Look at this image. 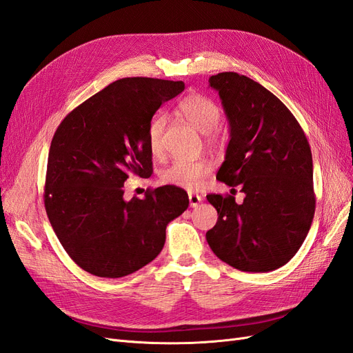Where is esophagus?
Instances as JSON below:
<instances>
[{"mask_svg": "<svg viewBox=\"0 0 353 353\" xmlns=\"http://www.w3.org/2000/svg\"><path fill=\"white\" fill-rule=\"evenodd\" d=\"M188 200H190V206H191V208H197V206L200 205V203H201L203 197L199 196V194H196V193H188Z\"/></svg>", "mask_w": 353, "mask_h": 353, "instance_id": "34e87169", "label": "esophagus"}]
</instances>
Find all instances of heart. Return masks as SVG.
<instances>
[{
    "mask_svg": "<svg viewBox=\"0 0 353 353\" xmlns=\"http://www.w3.org/2000/svg\"><path fill=\"white\" fill-rule=\"evenodd\" d=\"M176 110L196 131L205 134V144L208 147L219 145L221 135L215 131V126L221 119V109L215 101L203 94H188L178 103ZM165 126V117L157 116L148 128V147L153 156H160L162 153ZM210 170L212 165L206 160H175L162 170L160 179L163 184L191 191L203 187Z\"/></svg>",
    "mask_w": 353,
    "mask_h": 353,
    "instance_id": "1",
    "label": "heart"
}]
</instances>
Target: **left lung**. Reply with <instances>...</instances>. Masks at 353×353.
Instances as JSON below:
<instances>
[{"label": "left lung", "instance_id": "left-lung-1", "mask_svg": "<svg viewBox=\"0 0 353 353\" xmlns=\"http://www.w3.org/2000/svg\"><path fill=\"white\" fill-rule=\"evenodd\" d=\"M230 123L216 178L245 194H209L218 210L206 232L212 252L232 268L270 272L301 249L315 213L312 153L303 130L275 95L236 72L209 78Z\"/></svg>", "mask_w": 353, "mask_h": 353}]
</instances>
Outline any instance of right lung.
<instances>
[{
  "instance_id": "right-lung-1",
  "label": "right lung",
  "mask_w": 353,
  "mask_h": 353,
  "mask_svg": "<svg viewBox=\"0 0 353 353\" xmlns=\"http://www.w3.org/2000/svg\"><path fill=\"white\" fill-rule=\"evenodd\" d=\"M183 81L123 78L94 94L59 125L48 153L44 205L63 249L83 271L119 279L162 252L166 225L188 208L175 185L123 199L130 175L148 178L152 117L184 91Z\"/></svg>"
}]
</instances>
